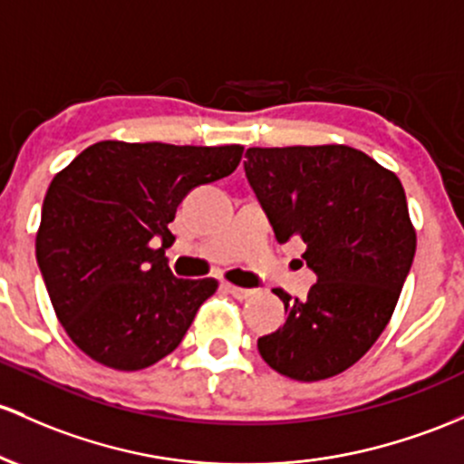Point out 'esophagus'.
Wrapping results in <instances>:
<instances>
[{
  "label": "esophagus",
  "instance_id": "esophagus-1",
  "mask_svg": "<svg viewBox=\"0 0 464 464\" xmlns=\"http://www.w3.org/2000/svg\"><path fill=\"white\" fill-rule=\"evenodd\" d=\"M222 288L227 290L228 295H233V297H236V299H248V297H251L253 293H256V290H251V288H240V286H233V284H222Z\"/></svg>",
  "mask_w": 464,
  "mask_h": 464
}]
</instances>
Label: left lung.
Segmentation results:
<instances>
[{
  "mask_svg": "<svg viewBox=\"0 0 464 464\" xmlns=\"http://www.w3.org/2000/svg\"><path fill=\"white\" fill-rule=\"evenodd\" d=\"M248 182L279 242L299 237L317 282L306 299L275 288L286 322L257 339L288 379L353 368L390 324L416 253V228L394 171L348 145L251 147Z\"/></svg>",
  "mask_w": 464,
  "mask_h": 464,
  "instance_id": "left-lung-1",
  "label": "left lung"
}]
</instances>
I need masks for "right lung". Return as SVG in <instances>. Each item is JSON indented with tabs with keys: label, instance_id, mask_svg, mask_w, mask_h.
Segmentation results:
<instances>
[{
	"label": "right lung",
	"instance_id": "add662e5",
	"mask_svg": "<svg viewBox=\"0 0 464 464\" xmlns=\"http://www.w3.org/2000/svg\"><path fill=\"white\" fill-rule=\"evenodd\" d=\"M242 151L101 140L53 178L34 246L57 319L81 353L121 372L174 353L218 282L174 277L169 222L193 187L233 174Z\"/></svg>",
	"mask_w": 464,
	"mask_h": 464
}]
</instances>
